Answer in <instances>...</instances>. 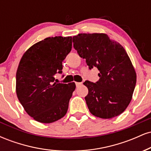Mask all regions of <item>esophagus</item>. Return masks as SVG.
<instances>
[{"label": "esophagus", "mask_w": 151, "mask_h": 151, "mask_svg": "<svg viewBox=\"0 0 151 151\" xmlns=\"http://www.w3.org/2000/svg\"><path fill=\"white\" fill-rule=\"evenodd\" d=\"M75 84H76V86H77V87H78V86H81V84H82V83H81V82H75Z\"/></svg>", "instance_id": "esophagus-1"}]
</instances>
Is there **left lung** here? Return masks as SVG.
I'll list each match as a JSON object with an SVG mask.
<instances>
[{"mask_svg": "<svg viewBox=\"0 0 151 151\" xmlns=\"http://www.w3.org/2000/svg\"><path fill=\"white\" fill-rule=\"evenodd\" d=\"M73 46L89 70L95 67L99 71L96 82H84L89 90L85 100L89 111L101 119L120 115L131 102L136 84L126 50L104 33L78 34L73 37Z\"/></svg>", "mask_w": 151, "mask_h": 151, "instance_id": "left-lung-1", "label": "left lung"}]
</instances>
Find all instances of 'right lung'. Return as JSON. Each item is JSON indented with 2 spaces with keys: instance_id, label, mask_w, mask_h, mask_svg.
<instances>
[{
  "instance_id": "1",
  "label": "right lung",
  "mask_w": 151,
  "mask_h": 151,
  "mask_svg": "<svg viewBox=\"0 0 151 151\" xmlns=\"http://www.w3.org/2000/svg\"><path fill=\"white\" fill-rule=\"evenodd\" d=\"M72 37H47L29 48L16 72V93L25 111L35 121L50 124L65 116L76 88L74 82H55L62 62L72 50Z\"/></svg>"
}]
</instances>
